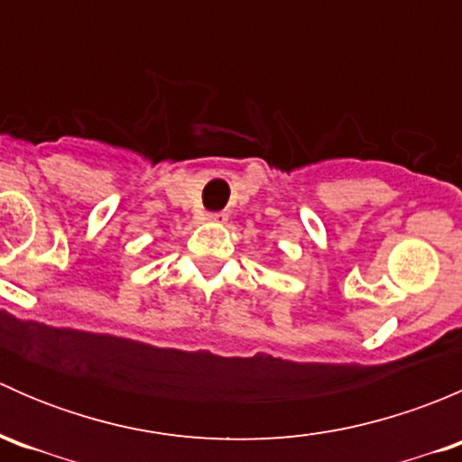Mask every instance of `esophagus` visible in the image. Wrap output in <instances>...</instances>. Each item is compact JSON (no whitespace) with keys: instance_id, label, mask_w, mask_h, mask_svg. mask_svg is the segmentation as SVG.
<instances>
[{"instance_id":"obj_1","label":"esophagus","mask_w":462,"mask_h":462,"mask_svg":"<svg viewBox=\"0 0 462 462\" xmlns=\"http://www.w3.org/2000/svg\"><path fill=\"white\" fill-rule=\"evenodd\" d=\"M205 221L208 223H214V226H223V223L227 221V214L226 212H212L205 217Z\"/></svg>"}]
</instances>
